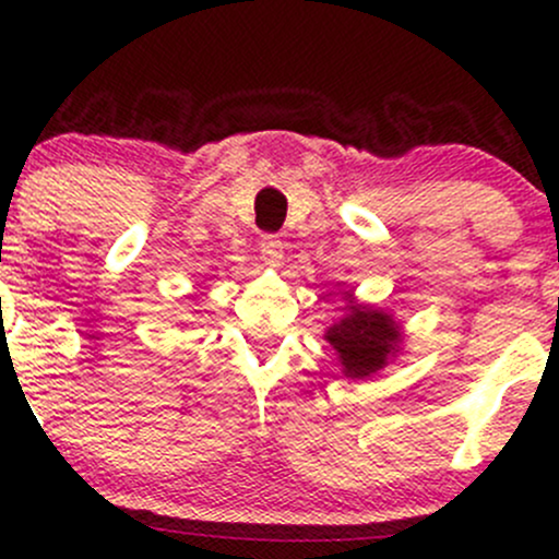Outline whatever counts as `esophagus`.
<instances>
[{"label":"esophagus","mask_w":559,"mask_h":559,"mask_svg":"<svg viewBox=\"0 0 559 559\" xmlns=\"http://www.w3.org/2000/svg\"><path fill=\"white\" fill-rule=\"evenodd\" d=\"M260 254H262V260H265V265L275 267L281 262V258H284V241H281L278 236H273V234L262 236V239H260Z\"/></svg>","instance_id":"esophagus-1"}]
</instances>
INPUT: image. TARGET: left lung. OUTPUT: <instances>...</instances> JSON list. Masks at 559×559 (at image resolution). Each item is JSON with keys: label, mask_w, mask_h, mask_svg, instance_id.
I'll list each match as a JSON object with an SVG mask.
<instances>
[{"label": "left lung", "mask_w": 559, "mask_h": 559, "mask_svg": "<svg viewBox=\"0 0 559 559\" xmlns=\"http://www.w3.org/2000/svg\"><path fill=\"white\" fill-rule=\"evenodd\" d=\"M349 316L333 325L325 338L338 352L344 376L365 378L386 365L400 331L394 329V320L383 312L365 310V307H349Z\"/></svg>", "instance_id": "obj_1"}]
</instances>
